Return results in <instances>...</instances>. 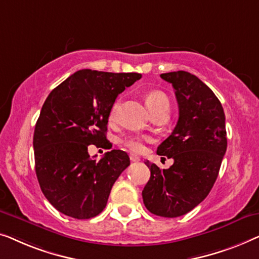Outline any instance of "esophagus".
<instances>
[{"instance_id":"1","label":"esophagus","mask_w":259,"mask_h":259,"mask_svg":"<svg viewBox=\"0 0 259 259\" xmlns=\"http://www.w3.org/2000/svg\"><path fill=\"white\" fill-rule=\"evenodd\" d=\"M129 157H130V161H131V162H138V161H140V159H141L140 157H138L137 155H134V154H130Z\"/></svg>"}]
</instances>
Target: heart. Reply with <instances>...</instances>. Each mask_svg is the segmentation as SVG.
Returning a JSON list of instances; mask_svg holds the SVG:
<instances>
[{
	"mask_svg": "<svg viewBox=\"0 0 259 259\" xmlns=\"http://www.w3.org/2000/svg\"><path fill=\"white\" fill-rule=\"evenodd\" d=\"M144 101L151 115L154 114V112H157L161 110L169 111L170 101L166 95L163 92H161V90H150V92H148L144 95ZM118 109H119V102L116 101L115 103L112 104L110 111H109L108 119L110 123L114 122L116 119ZM123 144H124L128 149H130L131 151L138 152L143 149V142H142L140 137H135V136L126 137L125 140L123 141Z\"/></svg>",
	"mask_w": 259,
	"mask_h": 259,
	"instance_id": "b5f03b06",
	"label": "heart"
}]
</instances>
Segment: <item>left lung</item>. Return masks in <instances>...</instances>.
<instances>
[{
	"label": "left lung",
	"instance_id": "8db88e82",
	"mask_svg": "<svg viewBox=\"0 0 259 259\" xmlns=\"http://www.w3.org/2000/svg\"><path fill=\"white\" fill-rule=\"evenodd\" d=\"M172 84L178 110L172 134L157 148V154L174 159L169 169H150L142 196L147 209L161 217H180L209 195L227 151L225 115L221 102L209 87L188 71L162 74Z\"/></svg>",
	"mask_w": 259,
	"mask_h": 259
}]
</instances>
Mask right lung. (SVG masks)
<instances>
[{"label":"right lung","instance_id":"obj_1","mask_svg":"<svg viewBox=\"0 0 259 259\" xmlns=\"http://www.w3.org/2000/svg\"><path fill=\"white\" fill-rule=\"evenodd\" d=\"M141 77L137 72L83 69L47 97L34 131L35 171L43 195L60 212L89 220L107 205L130 158L114 149L97 162L88 147H112L105 137L109 111L118 95Z\"/></svg>","mask_w":259,"mask_h":259}]
</instances>
